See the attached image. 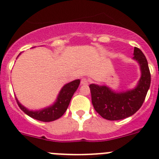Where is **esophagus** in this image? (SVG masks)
Wrapping results in <instances>:
<instances>
[{
  "label": "esophagus",
  "instance_id": "34e87169",
  "mask_svg": "<svg viewBox=\"0 0 159 159\" xmlns=\"http://www.w3.org/2000/svg\"><path fill=\"white\" fill-rule=\"evenodd\" d=\"M80 84H82V85H88V80L86 78H83L82 80H81V82Z\"/></svg>",
  "mask_w": 159,
  "mask_h": 159
}]
</instances>
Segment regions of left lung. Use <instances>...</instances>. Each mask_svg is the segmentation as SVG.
Listing matches in <instances>:
<instances>
[{"label":"left lung","instance_id":"left-lung-1","mask_svg":"<svg viewBox=\"0 0 159 159\" xmlns=\"http://www.w3.org/2000/svg\"><path fill=\"white\" fill-rule=\"evenodd\" d=\"M134 59L139 64L141 78L134 89L123 92H115L107 86L90 84L92 102L95 110L103 119L120 120L133 116L145 100L151 85V72L143 52L134 49Z\"/></svg>","mask_w":159,"mask_h":159}]
</instances>
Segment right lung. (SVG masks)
Returning <instances> with one entry per match:
<instances>
[{"instance_id":"1","label":"right lung","mask_w":159,"mask_h":159,"mask_svg":"<svg viewBox=\"0 0 159 159\" xmlns=\"http://www.w3.org/2000/svg\"><path fill=\"white\" fill-rule=\"evenodd\" d=\"M80 83V80H75L74 81H71V83L65 84L59 93L57 102H55L52 106L42 109L40 111H29L26 107L22 106L17 100V99H16V102H17L19 107L26 115L30 116L32 119L42 122L54 121L56 119L61 117L66 111L67 107L70 103L71 97L78 88Z\"/></svg>"}]
</instances>
